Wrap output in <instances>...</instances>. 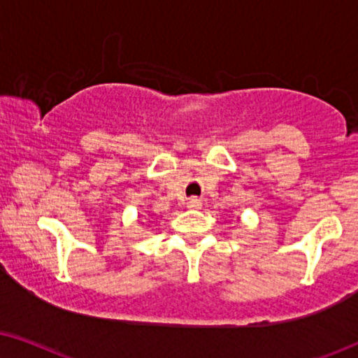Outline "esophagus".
<instances>
[{
    "mask_svg": "<svg viewBox=\"0 0 358 358\" xmlns=\"http://www.w3.org/2000/svg\"><path fill=\"white\" fill-rule=\"evenodd\" d=\"M187 207L189 208H200V207H202V203H200L199 199H189Z\"/></svg>",
    "mask_w": 358,
    "mask_h": 358,
    "instance_id": "34e87169",
    "label": "esophagus"
}]
</instances>
